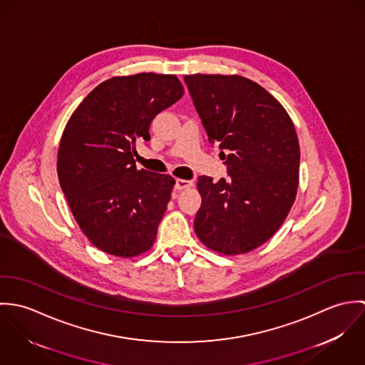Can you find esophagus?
<instances>
[{
  "label": "esophagus",
  "mask_w": 365,
  "mask_h": 365,
  "mask_svg": "<svg viewBox=\"0 0 365 365\" xmlns=\"http://www.w3.org/2000/svg\"><path fill=\"white\" fill-rule=\"evenodd\" d=\"M192 187V181H188V180H175V184H174V188L175 190H185V188H190Z\"/></svg>",
  "instance_id": "34e87169"
}]
</instances>
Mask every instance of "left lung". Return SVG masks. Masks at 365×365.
<instances>
[{"label": "left lung", "mask_w": 365, "mask_h": 365, "mask_svg": "<svg viewBox=\"0 0 365 365\" xmlns=\"http://www.w3.org/2000/svg\"><path fill=\"white\" fill-rule=\"evenodd\" d=\"M184 81L230 177L198 178L195 233L217 253H247L279 229L295 201L301 153L294 123L268 91L242 76L194 74Z\"/></svg>", "instance_id": "8db88e82"}]
</instances>
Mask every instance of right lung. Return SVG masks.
I'll use <instances>...</instances> for the list:
<instances>
[{"instance_id":"1","label":"right lung","mask_w":365,"mask_h":365,"mask_svg":"<svg viewBox=\"0 0 365 365\" xmlns=\"http://www.w3.org/2000/svg\"><path fill=\"white\" fill-rule=\"evenodd\" d=\"M182 94L173 74L113 77L84 98L64 128L61 191L83 233L108 255L133 257L155 243L174 178L139 171L136 143L150 139L152 120Z\"/></svg>"}]
</instances>
